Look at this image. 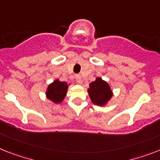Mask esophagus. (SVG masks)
Listing matches in <instances>:
<instances>
[{"label":"esophagus","instance_id":"obj_1","mask_svg":"<svg viewBox=\"0 0 160 160\" xmlns=\"http://www.w3.org/2000/svg\"><path fill=\"white\" fill-rule=\"evenodd\" d=\"M76 80L77 81L78 84H82L83 80H82V77L80 75H76Z\"/></svg>","mask_w":160,"mask_h":160}]
</instances>
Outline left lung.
I'll return each instance as SVG.
<instances>
[{"label": "left lung", "instance_id": "left-lung-1", "mask_svg": "<svg viewBox=\"0 0 160 160\" xmlns=\"http://www.w3.org/2000/svg\"><path fill=\"white\" fill-rule=\"evenodd\" d=\"M88 92L92 102L99 106L106 104L112 97V92L110 86L101 78H97L95 81L89 84Z\"/></svg>", "mask_w": 160, "mask_h": 160}]
</instances>
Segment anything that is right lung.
Returning a JSON list of instances; mask_svg holds the SVG:
<instances>
[{
	"label": "right lung",
	"mask_w": 160,
	"mask_h": 160,
	"mask_svg": "<svg viewBox=\"0 0 160 160\" xmlns=\"http://www.w3.org/2000/svg\"><path fill=\"white\" fill-rule=\"evenodd\" d=\"M68 88V86L67 83L61 82L58 80H55L47 88V98L53 101V102H61L65 98Z\"/></svg>",
	"instance_id": "obj_1"
}]
</instances>
